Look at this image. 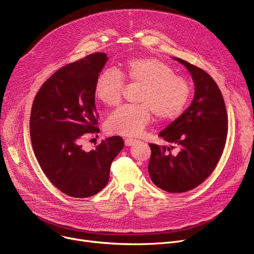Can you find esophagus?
I'll list each match as a JSON object with an SVG mask.
<instances>
[{"mask_svg":"<svg viewBox=\"0 0 254 254\" xmlns=\"http://www.w3.org/2000/svg\"><path fill=\"white\" fill-rule=\"evenodd\" d=\"M136 142H137V140H135V139H131V138H127V139L125 140V145H126V146H131L132 144L136 143Z\"/></svg>","mask_w":254,"mask_h":254,"instance_id":"1","label":"esophagus"}]
</instances>
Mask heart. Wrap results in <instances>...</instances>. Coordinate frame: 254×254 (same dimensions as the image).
<instances>
[{"mask_svg":"<svg viewBox=\"0 0 254 254\" xmlns=\"http://www.w3.org/2000/svg\"><path fill=\"white\" fill-rule=\"evenodd\" d=\"M122 76L142 86L137 102L117 109L106 120V129L120 136H138L152 113L159 122H174L181 116L190 97V85L184 77L175 75L169 64L155 58L131 59L125 63ZM113 71L102 72L95 82V96L107 107L122 101L124 80Z\"/></svg>","mask_w":254,"mask_h":254,"instance_id":"heart-1","label":"heart"}]
</instances>
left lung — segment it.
<instances>
[{"instance_id":"8db88e82","label":"left lung","mask_w":254,"mask_h":254,"mask_svg":"<svg viewBox=\"0 0 254 254\" xmlns=\"http://www.w3.org/2000/svg\"><path fill=\"white\" fill-rule=\"evenodd\" d=\"M189 70L194 83L190 106L158 136L171 145L149 144L151 157L148 173L152 182L168 192L193 190L215 169L228 135V115L221 91L204 70L173 58ZM177 145L180 152L170 149Z\"/></svg>"}]
</instances>
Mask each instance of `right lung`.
<instances>
[{
  "instance_id": "add662e5",
  "label": "right lung",
  "mask_w": 254,
  "mask_h": 254,
  "mask_svg": "<svg viewBox=\"0 0 254 254\" xmlns=\"http://www.w3.org/2000/svg\"><path fill=\"white\" fill-rule=\"evenodd\" d=\"M108 61L92 53L69 64L48 78L35 97L30 130L37 161L50 182L73 197H88L109 181L113 159L124 148L118 136L103 140L85 151V134H97L99 115L95 82Z\"/></svg>"
}]
</instances>
